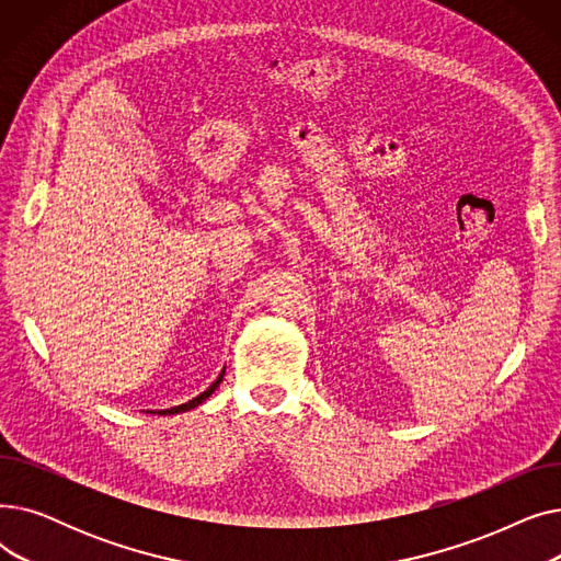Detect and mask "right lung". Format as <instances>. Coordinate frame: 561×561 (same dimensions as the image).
Instances as JSON below:
<instances>
[{"mask_svg":"<svg viewBox=\"0 0 561 561\" xmlns=\"http://www.w3.org/2000/svg\"><path fill=\"white\" fill-rule=\"evenodd\" d=\"M222 375H225V370H222V373H220V377H218V379H216V381H214V385H211V387H209V389H206V391H204V393H199V396H197V398H193V400H188V402H186V404H180V407H172V409H163V411H159V414H163V416H165V414H182V411H188V409H195V407H197V404H202V402H204V400H206V398H209V396H211V393H214V391H216V389H218V385H220V381H222ZM152 414H154V411H152Z\"/></svg>","mask_w":561,"mask_h":561,"instance_id":"1","label":"right lung"}]
</instances>
